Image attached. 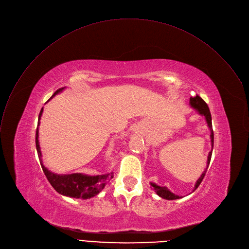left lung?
<instances>
[{
  "instance_id": "1",
  "label": "left lung",
  "mask_w": 249,
  "mask_h": 249,
  "mask_svg": "<svg viewBox=\"0 0 249 249\" xmlns=\"http://www.w3.org/2000/svg\"><path fill=\"white\" fill-rule=\"evenodd\" d=\"M189 103H190V105H191L192 108L196 109L198 112H199L200 115H203V116L205 117L206 122H207V124H208V126H209V128H210V130H211V135H210V136H211V144H212V150H213V145H214V132H213V129H212V118H211V113H210V110H209L208 105L206 104V102L203 100V99H202L200 96H198L197 94H196L194 97H190ZM212 150H211V152H209V155H208L207 168L205 169V171H204V173L201 175V177H200L199 178H198V180L196 181L194 190H195L198 186H199V184L201 183V181L203 180V178H204V177H205V174H206V172H207V169H208L209 164H210V161H211ZM150 184L154 187L156 193H157L160 197L164 198V199L175 200V199H178V198H181V196L176 195V194H174L173 192H171L167 187L159 186V185H157V184H155V183H153V182H151Z\"/></svg>"
}]
</instances>
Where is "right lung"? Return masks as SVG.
<instances>
[{"mask_svg": "<svg viewBox=\"0 0 249 249\" xmlns=\"http://www.w3.org/2000/svg\"><path fill=\"white\" fill-rule=\"evenodd\" d=\"M64 88L58 89L54 95H52L51 98H53L56 94L61 92ZM50 98V99H51ZM49 99V100H50ZM43 113V108L40 111L39 119H38V125L40 124V118ZM35 143H36V149L39 159L41 158V151H40V146H39V140H38V127L36 129V136H35ZM41 167L42 170L49 180L51 185L61 193L62 195L73 197V198H81V199H88L95 195H97L100 192L105 184L113 178V173L101 175V176H86L82 174H71V175H56L52 172L48 171L47 168L43 165L42 161Z\"/></svg>", "mask_w": 249, "mask_h": 249, "instance_id": "add662e5", "label": "right lung"}]
</instances>
